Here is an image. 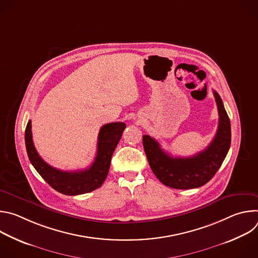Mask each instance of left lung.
I'll return each instance as SVG.
<instances>
[{"mask_svg":"<svg viewBox=\"0 0 258 258\" xmlns=\"http://www.w3.org/2000/svg\"><path fill=\"white\" fill-rule=\"evenodd\" d=\"M218 110V127L206 149L191 157H172L148 135L143 136L144 150L150 167L163 185L173 189H193L208 182L223 164L231 146V122L224 103L213 91Z\"/></svg>","mask_w":258,"mask_h":258,"instance_id":"8db88e82","label":"left lung"}]
</instances>
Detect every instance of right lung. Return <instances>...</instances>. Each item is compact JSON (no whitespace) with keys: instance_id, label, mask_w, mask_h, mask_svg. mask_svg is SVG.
Segmentation results:
<instances>
[{"instance_id":"add662e5","label":"right lung","mask_w":258,"mask_h":258,"mask_svg":"<svg viewBox=\"0 0 258 258\" xmlns=\"http://www.w3.org/2000/svg\"><path fill=\"white\" fill-rule=\"evenodd\" d=\"M125 126L124 122H112L103 125L99 132L97 155L92 165L85 170L64 171L49 165L36 152L32 142L31 121L29 120L25 128L27 155L35 170L59 193L69 196L86 194L103 185L110 168L112 154Z\"/></svg>"}]
</instances>
